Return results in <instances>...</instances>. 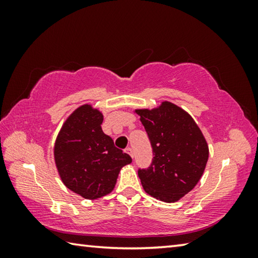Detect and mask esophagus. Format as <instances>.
<instances>
[{
    "instance_id": "obj_1",
    "label": "esophagus",
    "mask_w": 258,
    "mask_h": 258,
    "mask_svg": "<svg viewBox=\"0 0 258 258\" xmlns=\"http://www.w3.org/2000/svg\"><path fill=\"white\" fill-rule=\"evenodd\" d=\"M126 152H127V154L131 156V157H132V158H133V150H132V148H126Z\"/></svg>"
}]
</instances>
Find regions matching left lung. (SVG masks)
Here are the masks:
<instances>
[{
  "label": "left lung",
  "mask_w": 258,
  "mask_h": 258,
  "mask_svg": "<svg viewBox=\"0 0 258 258\" xmlns=\"http://www.w3.org/2000/svg\"><path fill=\"white\" fill-rule=\"evenodd\" d=\"M134 112L154 152L150 167L138 172L143 189L160 202H178L203 176L209 156L206 139L190 113L169 101Z\"/></svg>",
  "instance_id": "left-lung-1"
}]
</instances>
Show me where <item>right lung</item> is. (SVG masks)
<instances>
[{
  "label": "right lung",
  "mask_w": 258,
  "mask_h": 258,
  "mask_svg": "<svg viewBox=\"0 0 258 258\" xmlns=\"http://www.w3.org/2000/svg\"><path fill=\"white\" fill-rule=\"evenodd\" d=\"M102 112L92 104L76 108L56 135L53 155L64 186L94 200L110 194L124 166L132 158L103 133Z\"/></svg>",
  "instance_id": "obj_1"
}]
</instances>
